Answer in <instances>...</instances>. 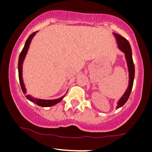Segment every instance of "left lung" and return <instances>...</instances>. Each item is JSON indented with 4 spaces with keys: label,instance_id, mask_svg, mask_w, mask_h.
Here are the masks:
<instances>
[{
    "label": "left lung",
    "instance_id": "left-lung-1",
    "mask_svg": "<svg viewBox=\"0 0 152 152\" xmlns=\"http://www.w3.org/2000/svg\"><path fill=\"white\" fill-rule=\"evenodd\" d=\"M113 34H114L115 38H116V43L118 44V48L119 49V50L122 51L123 53L124 54V56H125L127 68H128L129 72L128 87H127V89H126L124 95L118 100L117 106H116V109H117V108H120V107L123 106V105L125 104V103L127 101L129 97H130L131 91H132V85H133L134 78H135V65H134L133 60H132V49H131V47L130 44H129L128 41L126 38L122 37L121 35H119L115 33H113Z\"/></svg>",
    "mask_w": 152,
    "mask_h": 152
}]
</instances>
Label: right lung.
Here are the masks:
<instances>
[{"label": "right lung", "instance_id": "1", "mask_svg": "<svg viewBox=\"0 0 152 152\" xmlns=\"http://www.w3.org/2000/svg\"><path fill=\"white\" fill-rule=\"evenodd\" d=\"M38 31L35 32V33H33L31 35L28 37V39H27L26 42H25V46H24L23 49L22 50L21 53H20V57H19V60H18V73H19V79H20V85H21V88L23 93L26 94L27 91L26 88H25V84H24L23 79H22V64H23L24 60H25V57H26L27 53H28V51L29 49L30 43H31L32 39L34 37L36 33H37ZM65 97V95H63V97H60V98L55 99V100H43V99H38V98H35L33 96L30 95H27L26 97L28 100H29L30 101L33 102V103H36L38 105L41 107H50L52 106V105H55L57 104V103H60L62 100L63 99V97Z\"/></svg>", "mask_w": 152, "mask_h": 152}]
</instances>
